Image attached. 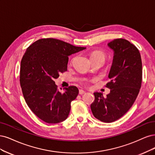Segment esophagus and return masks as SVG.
Returning <instances> with one entry per match:
<instances>
[{
	"mask_svg": "<svg viewBox=\"0 0 155 155\" xmlns=\"http://www.w3.org/2000/svg\"><path fill=\"white\" fill-rule=\"evenodd\" d=\"M85 93H86V91L82 90V89H80V90H79V94H84Z\"/></svg>",
	"mask_w": 155,
	"mask_h": 155,
	"instance_id": "obj_1",
	"label": "esophagus"
}]
</instances>
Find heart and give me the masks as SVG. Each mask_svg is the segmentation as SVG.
<instances>
[{
  "label": "heart",
  "instance_id": "1",
  "mask_svg": "<svg viewBox=\"0 0 155 155\" xmlns=\"http://www.w3.org/2000/svg\"><path fill=\"white\" fill-rule=\"evenodd\" d=\"M106 54L102 51H94L91 54V59L92 58H101L105 61L106 59Z\"/></svg>",
  "mask_w": 155,
  "mask_h": 155
}]
</instances>
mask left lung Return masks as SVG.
I'll return each mask as SVG.
<instances>
[{
  "instance_id": "left-lung-1",
  "label": "left lung",
  "mask_w": 155,
  "mask_h": 155,
  "mask_svg": "<svg viewBox=\"0 0 155 155\" xmlns=\"http://www.w3.org/2000/svg\"><path fill=\"white\" fill-rule=\"evenodd\" d=\"M114 51L113 64L106 87L110 93L104 98L101 93H94L91 104L93 116L110 123L117 120L131 107L141 87L142 64L137 48L126 39L117 38L108 43Z\"/></svg>"
}]
</instances>
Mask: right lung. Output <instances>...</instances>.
Masks as SVG:
<instances>
[{"instance_id":"add662e5","label":"right lung","mask_w":155,"mask_h":155,"mask_svg":"<svg viewBox=\"0 0 155 155\" xmlns=\"http://www.w3.org/2000/svg\"><path fill=\"white\" fill-rule=\"evenodd\" d=\"M85 49L52 38L39 39L27 48L21 61L20 84L28 107L44 122L57 124L68 118L78 89L69 86L61 93L54 80L67 71L68 57Z\"/></svg>"}]
</instances>
